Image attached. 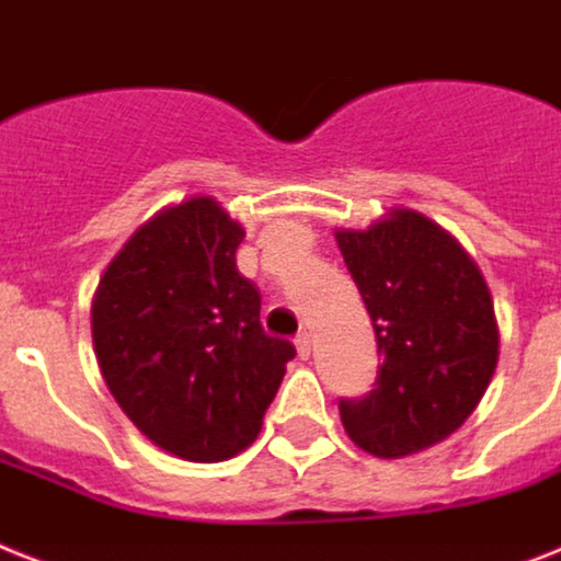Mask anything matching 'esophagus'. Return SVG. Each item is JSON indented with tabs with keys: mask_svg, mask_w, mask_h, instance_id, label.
Segmentation results:
<instances>
[{
	"mask_svg": "<svg viewBox=\"0 0 561 561\" xmlns=\"http://www.w3.org/2000/svg\"><path fill=\"white\" fill-rule=\"evenodd\" d=\"M294 343H296V352H299V357L302 359L311 357V334H299Z\"/></svg>",
	"mask_w": 561,
	"mask_h": 561,
	"instance_id": "obj_1",
	"label": "esophagus"
}]
</instances>
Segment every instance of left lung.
<instances>
[{"instance_id": "1", "label": "left lung", "mask_w": 561, "mask_h": 561, "mask_svg": "<svg viewBox=\"0 0 561 561\" xmlns=\"http://www.w3.org/2000/svg\"><path fill=\"white\" fill-rule=\"evenodd\" d=\"M336 244L383 357L366 398L340 400L345 432L377 458L423 453L476 412L493 380V296L458 239L414 209L336 230Z\"/></svg>"}]
</instances>
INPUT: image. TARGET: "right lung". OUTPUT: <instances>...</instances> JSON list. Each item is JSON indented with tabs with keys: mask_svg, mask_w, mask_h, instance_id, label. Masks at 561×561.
Wrapping results in <instances>:
<instances>
[{
	"mask_svg": "<svg viewBox=\"0 0 561 561\" xmlns=\"http://www.w3.org/2000/svg\"><path fill=\"white\" fill-rule=\"evenodd\" d=\"M241 239L244 227L209 195L163 207L108 262L91 302L112 398L184 461L248 449L296 357L259 322L262 296L236 267Z\"/></svg>",
	"mask_w": 561,
	"mask_h": 561,
	"instance_id": "right-lung-1",
	"label": "right lung"
}]
</instances>
